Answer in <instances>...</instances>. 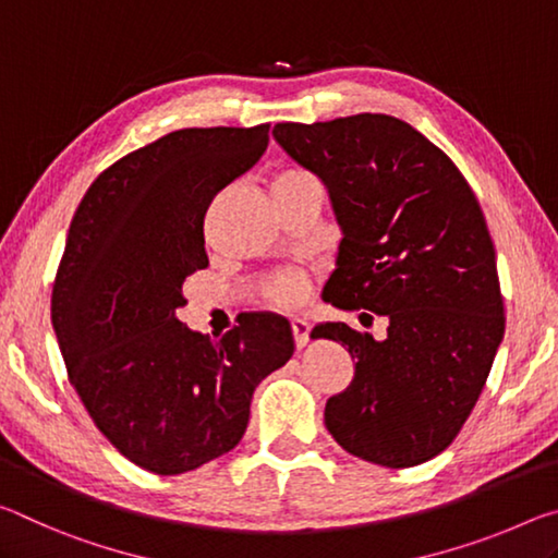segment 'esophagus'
I'll list each match as a JSON object with an SVG mask.
<instances>
[{
    "label": "esophagus",
    "mask_w": 558,
    "mask_h": 558,
    "mask_svg": "<svg viewBox=\"0 0 558 558\" xmlns=\"http://www.w3.org/2000/svg\"><path fill=\"white\" fill-rule=\"evenodd\" d=\"M291 331H294L296 349H304L308 343V331H312V324L306 318H291Z\"/></svg>",
    "instance_id": "obj_1"
}]
</instances>
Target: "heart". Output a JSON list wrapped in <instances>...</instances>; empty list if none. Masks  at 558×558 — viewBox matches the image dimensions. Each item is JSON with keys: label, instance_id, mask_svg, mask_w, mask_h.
<instances>
[{"label": "heart", "instance_id": "b5f03b06", "mask_svg": "<svg viewBox=\"0 0 558 558\" xmlns=\"http://www.w3.org/2000/svg\"><path fill=\"white\" fill-rule=\"evenodd\" d=\"M301 178H308V175H304V172H299V170H284V172H279L277 178H274L271 185H281V182H294V180H301ZM306 287H308V281H306L304 274H279V277L271 279L269 296H271L274 304H279V306H296L299 301L304 299Z\"/></svg>", "mask_w": 558, "mask_h": 558}]
</instances>
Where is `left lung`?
Wrapping results in <instances>:
<instances>
[{
	"instance_id": "obj_1",
	"label": "left lung",
	"mask_w": 558,
	"mask_h": 558,
	"mask_svg": "<svg viewBox=\"0 0 558 558\" xmlns=\"http://www.w3.org/2000/svg\"><path fill=\"white\" fill-rule=\"evenodd\" d=\"M274 141L324 182L341 242L324 301L386 316L376 341L318 324L355 359L324 420L345 452L415 468L458 437L505 336L495 244L477 197L447 155L400 118L359 113L277 123ZM359 318H373L371 314Z\"/></svg>"
}]
</instances>
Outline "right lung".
Listing matches in <instances>:
<instances>
[{
	"label": "right lung",
	"mask_w": 558,
	"mask_h": 558,
	"mask_svg": "<svg viewBox=\"0 0 558 558\" xmlns=\"http://www.w3.org/2000/svg\"><path fill=\"white\" fill-rule=\"evenodd\" d=\"M267 145L269 125L182 128L100 172L73 215L51 299L71 386L108 442L162 477L236 447L254 388L294 353L279 314L217 341L175 316L207 267V205Z\"/></svg>",
	"instance_id": "1"
}]
</instances>
